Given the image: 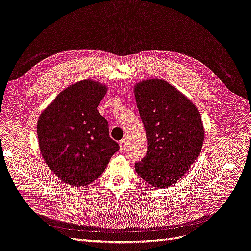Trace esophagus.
Instances as JSON below:
<instances>
[{
  "label": "esophagus",
  "mask_w": 251,
  "mask_h": 251,
  "mask_svg": "<svg viewBox=\"0 0 251 251\" xmlns=\"http://www.w3.org/2000/svg\"><path fill=\"white\" fill-rule=\"evenodd\" d=\"M126 147H127V145H126L125 140L120 141V150H121V151H124L126 150Z\"/></svg>",
  "instance_id": "obj_1"
}]
</instances>
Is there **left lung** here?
<instances>
[{
	"instance_id": "1",
	"label": "left lung",
	"mask_w": 251,
	"mask_h": 251,
	"mask_svg": "<svg viewBox=\"0 0 251 251\" xmlns=\"http://www.w3.org/2000/svg\"><path fill=\"white\" fill-rule=\"evenodd\" d=\"M134 93L148 140V151L135 163V170L151 186L167 188L200 154L204 141L200 114L166 81H144L135 86Z\"/></svg>"
}]
</instances>
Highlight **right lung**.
<instances>
[{
	"label": "right lung",
	"mask_w": 251,
	"mask_h": 251,
	"mask_svg": "<svg viewBox=\"0 0 251 251\" xmlns=\"http://www.w3.org/2000/svg\"><path fill=\"white\" fill-rule=\"evenodd\" d=\"M105 91V86L94 81L73 84L39 118L42 156L56 176L73 186L94 181L120 149L97 111Z\"/></svg>",
	"instance_id": "right-lung-1"
}]
</instances>
